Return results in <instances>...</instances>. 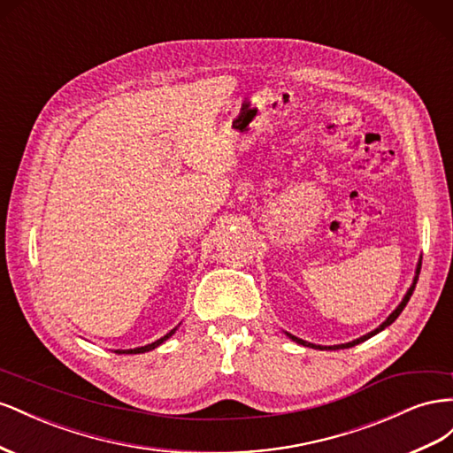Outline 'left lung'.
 <instances>
[{
    "mask_svg": "<svg viewBox=\"0 0 453 453\" xmlns=\"http://www.w3.org/2000/svg\"><path fill=\"white\" fill-rule=\"evenodd\" d=\"M419 271H421V257H419V262H418V267H416V277H413V282H411V287L408 288V292H406V296L403 298V302L398 303V307L395 309V311L387 317V320H383L381 325L376 328V330H372V332H368L366 335H363V338H358V340H353V342H349V343H342V345H330V347H322V345H315V343H307V342H303V340H300V338H296V335H292V334H288L287 332V335L288 338L292 340V342H296V343H300V345H307V347H313V349H347V347H353V345H357V343H363V342H366V340H370L372 335H376L378 332H381L383 328H387L389 325H393V322L396 320V317L403 313V309L406 307V303L410 302V298H411V294H413V288H416V282H418V277H419Z\"/></svg>",
    "mask_w": 453,
    "mask_h": 453,
    "instance_id": "8db88e82",
    "label": "left lung"
}]
</instances>
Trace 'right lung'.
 Instances as JSON below:
<instances>
[{
  "label": "right lung",
  "instance_id": "1",
  "mask_svg": "<svg viewBox=\"0 0 453 453\" xmlns=\"http://www.w3.org/2000/svg\"><path fill=\"white\" fill-rule=\"evenodd\" d=\"M176 332V328H173L169 334L166 335H163L161 340H157V342H153V343H148V345H144V347H136V349H118V355H138V353H148V351H151V349H155V347H159L163 342H166L171 338V335Z\"/></svg>",
  "mask_w": 453,
  "mask_h": 453
}]
</instances>
